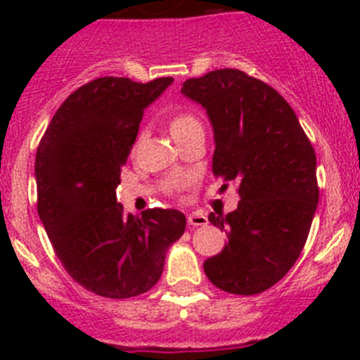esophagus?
Instances as JSON below:
<instances>
[{
    "label": "esophagus",
    "instance_id": "obj_1",
    "mask_svg": "<svg viewBox=\"0 0 360 360\" xmlns=\"http://www.w3.org/2000/svg\"><path fill=\"white\" fill-rule=\"evenodd\" d=\"M187 224H189L191 227H203V225L209 224L207 214H203V212L200 211L191 212V214H187Z\"/></svg>",
    "mask_w": 360,
    "mask_h": 360
}]
</instances>
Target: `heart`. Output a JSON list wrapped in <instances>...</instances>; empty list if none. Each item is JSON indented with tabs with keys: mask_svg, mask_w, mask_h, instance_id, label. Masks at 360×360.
<instances>
[{
	"mask_svg": "<svg viewBox=\"0 0 360 360\" xmlns=\"http://www.w3.org/2000/svg\"><path fill=\"white\" fill-rule=\"evenodd\" d=\"M169 129L174 139L178 141V139H182V136L189 135V133L196 131V129H202V122L191 111H180V113L171 117Z\"/></svg>",
	"mask_w": 360,
	"mask_h": 360,
	"instance_id": "heart-1",
	"label": "heart"
}]
</instances>
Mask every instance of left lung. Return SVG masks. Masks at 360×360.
<instances>
[{
	"instance_id": "1",
	"label": "left lung",
	"mask_w": 360,
	"mask_h": 360,
	"mask_svg": "<svg viewBox=\"0 0 360 360\" xmlns=\"http://www.w3.org/2000/svg\"><path fill=\"white\" fill-rule=\"evenodd\" d=\"M214 131L212 173L238 184L236 211L211 212L227 245L203 263L214 287L254 295L285 278L307 243L319 202L316 153L290 104L241 70L187 79Z\"/></svg>"
}]
</instances>
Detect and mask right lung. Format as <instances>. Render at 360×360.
<instances>
[{"mask_svg":"<svg viewBox=\"0 0 360 360\" xmlns=\"http://www.w3.org/2000/svg\"><path fill=\"white\" fill-rule=\"evenodd\" d=\"M171 82L95 79L61 104L37 148L44 231L73 281L103 297H135L155 287L165 252L186 231L176 209H148L139 218L117 203L144 110Z\"/></svg>","mask_w":360,"mask_h":360,"instance_id":"add662e5","label":"right lung"}]
</instances>
